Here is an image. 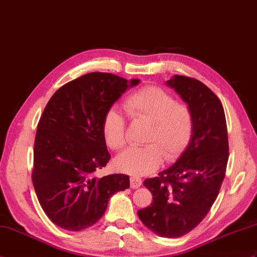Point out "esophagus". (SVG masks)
<instances>
[{
    "label": "esophagus",
    "instance_id": "obj_1",
    "mask_svg": "<svg viewBox=\"0 0 257 257\" xmlns=\"http://www.w3.org/2000/svg\"><path fill=\"white\" fill-rule=\"evenodd\" d=\"M142 180L139 176H131L130 177V186L131 188H138L141 186Z\"/></svg>",
    "mask_w": 257,
    "mask_h": 257
}]
</instances>
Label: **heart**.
I'll list each match as a JSON object with an SVG mask.
<instances>
[{
	"label": "heart",
	"mask_w": 257,
	"mask_h": 257,
	"mask_svg": "<svg viewBox=\"0 0 257 257\" xmlns=\"http://www.w3.org/2000/svg\"><path fill=\"white\" fill-rule=\"evenodd\" d=\"M122 107L131 120L149 121L145 134L147 145L131 147L119 154L116 165L130 174H147L156 170L163 160H172L187 147L195 128L194 110L186 101L158 86H145L129 94ZM107 145L121 150L127 143V120L117 108H110L101 123Z\"/></svg>",
	"instance_id": "heart-1"
}]
</instances>
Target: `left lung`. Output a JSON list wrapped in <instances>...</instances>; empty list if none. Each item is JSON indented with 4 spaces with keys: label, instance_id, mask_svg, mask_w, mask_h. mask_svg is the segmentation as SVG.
I'll list each match as a JSON object with an SVG mask.
<instances>
[{
    "label": "left lung",
    "instance_id": "8db88e82",
    "mask_svg": "<svg viewBox=\"0 0 257 257\" xmlns=\"http://www.w3.org/2000/svg\"><path fill=\"white\" fill-rule=\"evenodd\" d=\"M173 87L194 110L195 128L186 150L171 168L143 185L153 196L138 211L142 223L163 237H180L198 225L218 197L229 159V141L221 101L204 83L174 75Z\"/></svg>",
    "mask_w": 257,
    "mask_h": 257
}]
</instances>
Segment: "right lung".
Segmentation results:
<instances>
[{
  "mask_svg": "<svg viewBox=\"0 0 257 257\" xmlns=\"http://www.w3.org/2000/svg\"><path fill=\"white\" fill-rule=\"evenodd\" d=\"M139 80L92 72L62 85L41 115L34 145L32 180L51 221L69 231L103 217L110 197L129 188V176L96 172L110 160L101 123L106 111Z\"/></svg>",
  "mask_w": 257,
  "mask_h": 257,
  "instance_id": "obj_1",
  "label": "right lung"
}]
</instances>
